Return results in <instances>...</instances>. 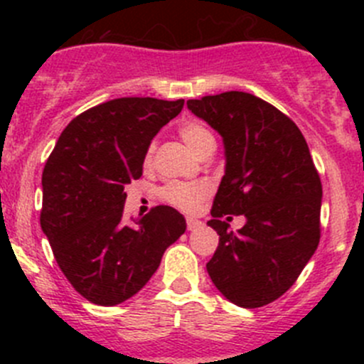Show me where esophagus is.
<instances>
[{"instance_id":"esophagus-1","label":"esophagus","mask_w":364,"mask_h":364,"mask_svg":"<svg viewBox=\"0 0 364 364\" xmlns=\"http://www.w3.org/2000/svg\"><path fill=\"white\" fill-rule=\"evenodd\" d=\"M200 225H203V222H200V220H197V218H186V229H188V230L199 229Z\"/></svg>"}]
</instances>
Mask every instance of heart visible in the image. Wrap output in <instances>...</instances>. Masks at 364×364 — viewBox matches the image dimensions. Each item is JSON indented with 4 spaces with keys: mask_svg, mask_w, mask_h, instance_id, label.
<instances>
[{
    "mask_svg": "<svg viewBox=\"0 0 364 364\" xmlns=\"http://www.w3.org/2000/svg\"><path fill=\"white\" fill-rule=\"evenodd\" d=\"M179 135H181L183 142L196 153L197 156L204 151L209 146H215V139H213L211 132L203 127L197 121H186L179 127ZM153 156V146L146 151V164L151 161ZM165 200H168L176 208L183 209V211H196L197 205L203 203V199L209 193V185L204 181L196 183H185V181H174L168 183L164 188Z\"/></svg>",
    "mask_w": 364,
    "mask_h": 364,
    "instance_id": "heart-1",
    "label": "heart"
}]
</instances>
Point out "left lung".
<instances>
[{
    "label": "left lung",
    "instance_id": "obj_1",
    "mask_svg": "<svg viewBox=\"0 0 364 364\" xmlns=\"http://www.w3.org/2000/svg\"><path fill=\"white\" fill-rule=\"evenodd\" d=\"M186 105L225 149L208 222L220 236L209 278L230 303L264 306L292 287L318 247L322 185L310 149L294 121L255 95L227 91ZM230 214L247 218L237 233Z\"/></svg>",
    "mask_w": 364,
    "mask_h": 364
}]
</instances>
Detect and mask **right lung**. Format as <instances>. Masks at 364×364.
I'll return each mask as SVG.
<instances>
[{
	"label": "right lung",
	"instance_id": "obj_1",
	"mask_svg": "<svg viewBox=\"0 0 364 364\" xmlns=\"http://www.w3.org/2000/svg\"><path fill=\"white\" fill-rule=\"evenodd\" d=\"M185 100L116 98L79 114L58 139L42 174L40 225L80 296L114 306L137 294L181 237L186 220L156 205L128 223L124 185L142 176L146 151Z\"/></svg>",
	"mask_w": 364,
	"mask_h": 364
}]
</instances>
